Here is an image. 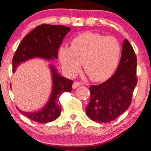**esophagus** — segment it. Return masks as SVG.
Here are the masks:
<instances>
[{
    "mask_svg": "<svg viewBox=\"0 0 151 151\" xmlns=\"http://www.w3.org/2000/svg\"><path fill=\"white\" fill-rule=\"evenodd\" d=\"M81 83H79V82H75V83H73V89H76V88H78V87H79L80 86H81Z\"/></svg>",
    "mask_w": 151,
    "mask_h": 151,
    "instance_id": "esophagus-1",
    "label": "esophagus"
}]
</instances>
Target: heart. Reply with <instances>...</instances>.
Returning a JSON list of instances; mask_svg holds the SVG:
<instances>
[{
    "label": "heart",
    "mask_w": 151,
    "mask_h": 151,
    "mask_svg": "<svg viewBox=\"0 0 151 151\" xmlns=\"http://www.w3.org/2000/svg\"><path fill=\"white\" fill-rule=\"evenodd\" d=\"M121 55V45L112 36L92 32L76 36L71 46L61 45L58 57L62 68L69 76L80 70L83 61L85 70L93 80H103L116 68Z\"/></svg>",
    "instance_id": "obj_1"
}]
</instances>
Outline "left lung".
I'll return each mask as SVG.
<instances>
[{"mask_svg":"<svg viewBox=\"0 0 151 151\" xmlns=\"http://www.w3.org/2000/svg\"><path fill=\"white\" fill-rule=\"evenodd\" d=\"M136 67V55L129 42L124 39L116 73L103 83L90 87V101L86 110L91 120L109 122L128 109L137 83Z\"/></svg>","mask_w":151,"mask_h":151,"instance_id":"left-lung-1","label":"left lung"}]
</instances>
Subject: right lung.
I'll return each mask as SVG.
<instances>
[{
  "label": "right lung",
  "instance_id": "1",
  "mask_svg": "<svg viewBox=\"0 0 151 151\" xmlns=\"http://www.w3.org/2000/svg\"><path fill=\"white\" fill-rule=\"evenodd\" d=\"M70 27L62 25L43 24L31 31L23 38L13 57V72L24 61L33 58L45 60L57 59L61 44ZM52 76V91L47 103L35 112H26L17 109L23 115L39 123L52 122L60 115L61 106L59 98L65 92H70L73 81L61 76L56 68L50 65Z\"/></svg>",
  "mask_w": 151,
  "mask_h": 151
}]
</instances>
